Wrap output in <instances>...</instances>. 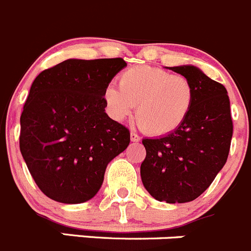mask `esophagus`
Returning <instances> with one entry per match:
<instances>
[{
  "label": "esophagus",
  "mask_w": 251,
  "mask_h": 251,
  "mask_svg": "<svg viewBox=\"0 0 251 251\" xmlns=\"http://www.w3.org/2000/svg\"><path fill=\"white\" fill-rule=\"evenodd\" d=\"M130 138H131V142H140V140H141L140 136L135 132L130 133Z\"/></svg>",
  "instance_id": "34e87169"
}]
</instances>
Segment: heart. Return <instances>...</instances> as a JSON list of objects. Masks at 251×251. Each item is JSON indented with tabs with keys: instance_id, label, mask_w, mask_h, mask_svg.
Segmentation results:
<instances>
[{
	"instance_id": "b5f03b06",
	"label": "heart",
	"mask_w": 251,
	"mask_h": 251,
	"mask_svg": "<svg viewBox=\"0 0 251 251\" xmlns=\"http://www.w3.org/2000/svg\"><path fill=\"white\" fill-rule=\"evenodd\" d=\"M104 101L115 120L132 113L138 126L148 135L164 136L180 127L193 108L195 91L181 75L152 66H137L124 71L119 87L109 84Z\"/></svg>"
}]
</instances>
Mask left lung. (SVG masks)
I'll return each mask as SVG.
<instances>
[{"instance_id":"left-lung-1","label":"left lung","mask_w":251,"mask_h":251,"mask_svg":"<svg viewBox=\"0 0 251 251\" xmlns=\"http://www.w3.org/2000/svg\"><path fill=\"white\" fill-rule=\"evenodd\" d=\"M191 82L193 108L185 123L169 135L142 140L146 158L141 179L160 202L198 199L227 162L233 136L227 89L193 65L170 67Z\"/></svg>"}]
</instances>
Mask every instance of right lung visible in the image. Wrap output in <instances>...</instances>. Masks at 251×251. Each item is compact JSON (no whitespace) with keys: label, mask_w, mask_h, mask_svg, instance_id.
Returning a JSON list of instances; mask_svg holds the SVG:
<instances>
[{"label":"right lung","mask_w":251,"mask_h":251,"mask_svg":"<svg viewBox=\"0 0 251 251\" xmlns=\"http://www.w3.org/2000/svg\"><path fill=\"white\" fill-rule=\"evenodd\" d=\"M126 66L120 57L69 58L34 79L21 115L19 147L34 181L51 200H91L109 163L127 148L130 132L109 118L103 97Z\"/></svg>","instance_id":"obj_1"}]
</instances>
